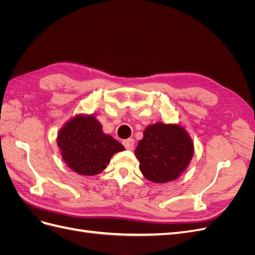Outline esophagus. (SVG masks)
Segmentation results:
<instances>
[{
  "mask_svg": "<svg viewBox=\"0 0 255 255\" xmlns=\"http://www.w3.org/2000/svg\"><path fill=\"white\" fill-rule=\"evenodd\" d=\"M123 145H125V148L127 150H133L134 149V144H135V140L133 139V138H128V139H126L122 141Z\"/></svg>",
  "mask_w": 255,
  "mask_h": 255,
  "instance_id": "esophagus-1",
  "label": "esophagus"
}]
</instances>
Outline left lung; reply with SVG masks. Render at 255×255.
Instances as JSON below:
<instances>
[{
    "mask_svg": "<svg viewBox=\"0 0 255 255\" xmlns=\"http://www.w3.org/2000/svg\"><path fill=\"white\" fill-rule=\"evenodd\" d=\"M135 155L146 180L167 183L187 168L194 155V143L182 127L157 122L144 129Z\"/></svg>",
    "mask_w": 255,
    "mask_h": 255,
    "instance_id": "left-lung-1",
    "label": "left lung"
}]
</instances>
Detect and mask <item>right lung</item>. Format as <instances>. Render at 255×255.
I'll return each instance as SVG.
<instances>
[{
	"label": "right lung",
	"mask_w": 255,
	"mask_h": 255,
	"mask_svg": "<svg viewBox=\"0 0 255 255\" xmlns=\"http://www.w3.org/2000/svg\"><path fill=\"white\" fill-rule=\"evenodd\" d=\"M57 145L68 167L82 175L102 172L115 153L125 150L119 141L102 132L96 117L78 115L60 128Z\"/></svg>",
	"instance_id": "add662e5"
}]
</instances>
